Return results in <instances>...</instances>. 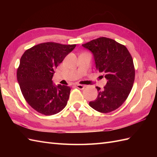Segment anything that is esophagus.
Segmentation results:
<instances>
[{"label": "esophagus", "instance_id": "34e87169", "mask_svg": "<svg viewBox=\"0 0 157 157\" xmlns=\"http://www.w3.org/2000/svg\"><path fill=\"white\" fill-rule=\"evenodd\" d=\"M75 86L76 88H78V89H80V90H83L85 88V86L82 85V84H75Z\"/></svg>", "mask_w": 157, "mask_h": 157}]
</instances>
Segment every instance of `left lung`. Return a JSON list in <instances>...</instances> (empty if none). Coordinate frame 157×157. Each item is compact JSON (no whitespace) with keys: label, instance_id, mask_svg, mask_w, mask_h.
I'll return each instance as SVG.
<instances>
[{"label":"left lung","instance_id":"left-lung-1","mask_svg":"<svg viewBox=\"0 0 157 157\" xmlns=\"http://www.w3.org/2000/svg\"><path fill=\"white\" fill-rule=\"evenodd\" d=\"M82 46L93 53L96 69L107 79L103 90L96 86L97 98L89 105L102 113L115 111L126 101L134 85L132 56L124 45L105 37L92 40Z\"/></svg>","mask_w":157,"mask_h":157}]
</instances>
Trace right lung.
I'll use <instances>...</instances> for the list:
<instances>
[{
    "label": "right lung",
    "mask_w": 157,
    "mask_h": 157,
    "mask_svg": "<svg viewBox=\"0 0 157 157\" xmlns=\"http://www.w3.org/2000/svg\"><path fill=\"white\" fill-rule=\"evenodd\" d=\"M76 44L48 42L32 46L23 53L17 78L25 100L32 108L45 115H52L65 107L71 88L55 86V70Z\"/></svg>",
    "instance_id": "obj_1"
}]
</instances>
